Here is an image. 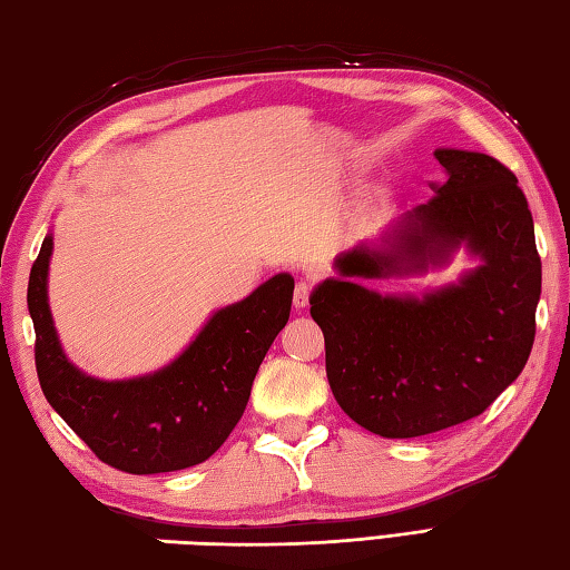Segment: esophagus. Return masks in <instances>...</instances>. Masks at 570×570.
Listing matches in <instances>:
<instances>
[{"instance_id":"1","label":"esophagus","mask_w":570,"mask_h":570,"mask_svg":"<svg viewBox=\"0 0 570 570\" xmlns=\"http://www.w3.org/2000/svg\"><path fill=\"white\" fill-rule=\"evenodd\" d=\"M309 293H313V285L305 283V281H299L297 287H295V297H293V303H295L297 309H303V307L309 305Z\"/></svg>"}]
</instances>
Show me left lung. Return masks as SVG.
Returning a JSON list of instances; mask_svg holds the SVG:
<instances>
[{"instance_id":"1","label":"left lung","mask_w":570,"mask_h":570,"mask_svg":"<svg viewBox=\"0 0 570 570\" xmlns=\"http://www.w3.org/2000/svg\"><path fill=\"white\" fill-rule=\"evenodd\" d=\"M446 180L377 243L337 255L309 295L330 390L372 434L412 439L474 419L525 367L541 297L533 218L497 158L436 148ZM464 247L480 263L456 284L382 296L363 279L423 274ZM363 279L360 282L358 277Z\"/></svg>"}]
</instances>
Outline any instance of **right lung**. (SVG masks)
<instances>
[{"label": "right lung", "instance_id": "obj_1", "mask_svg": "<svg viewBox=\"0 0 570 570\" xmlns=\"http://www.w3.org/2000/svg\"><path fill=\"white\" fill-rule=\"evenodd\" d=\"M49 233L31 265L27 305L35 322L41 392L104 464L128 474L196 466L240 422L257 367L287 325L295 281L277 273L253 293L216 309L190 345L156 372L99 380L63 352L49 309Z\"/></svg>", "mask_w": 570, "mask_h": 570}]
</instances>
